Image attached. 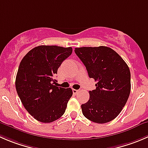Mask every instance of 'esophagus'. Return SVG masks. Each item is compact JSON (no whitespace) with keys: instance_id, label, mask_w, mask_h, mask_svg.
Listing matches in <instances>:
<instances>
[{"instance_id":"1","label":"esophagus","mask_w":148,"mask_h":148,"mask_svg":"<svg viewBox=\"0 0 148 148\" xmlns=\"http://www.w3.org/2000/svg\"><path fill=\"white\" fill-rule=\"evenodd\" d=\"M72 91H73V93H74V95H77V93H78L79 92V90H75V89H73Z\"/></svg>"}]
</instances>
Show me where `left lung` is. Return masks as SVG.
Instances as JSON below:
<instances>
[{
	"instance_id": "8db88e82",
	"label": "left lung",
	"mask_w": 148,
	"mask_h": 148,
	"mask_svg": "<svg viewBox=\"0 0 148 148\" xmlns=\"http://www.w3.org/2000/svg\"><path fill=\"white\" fill-rule=\"evenodd\" d=\"M74 52L97 82L90 99L81 106L87 119L97 124L114 120L125 106L131 90L129 66L116 51L106 46L77 48Z\"/></svg>"
}]
</instances>
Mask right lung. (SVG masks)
I'll return each mask as SVG.
<instances>
[{
    "instance_id": "right-lung-1",
    "label": "right lung",
    "mask_w": 148,
    "mask_h": 148,
    "mask_svg": "<svg viewBox=\"0 0 148 148\" xmlns=\"http://www.w3.org/2000/svg\"><path fill=\"white\" fill-rule=\"evenodd\" d=\"M71 53V47L40 45L20 62L15 82L17 94L29 114L40 122L61 118L72 96L71 88L53 85L58 69Z\"/></svg>"
}]
</instances>
